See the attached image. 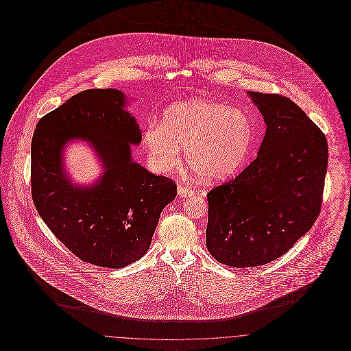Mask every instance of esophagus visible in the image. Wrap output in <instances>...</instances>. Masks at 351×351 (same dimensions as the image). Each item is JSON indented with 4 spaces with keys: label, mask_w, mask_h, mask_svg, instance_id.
<instances>
[{
    "label": "esophagus",
    "mask_w": 351,
    "mask_h": 351,
    "mask_svg": "<svg viewBox=\"0 0 351 351\" xmlns=\"http://www.w3.org/2000/svg\"><path fill=\"white\" fill-rule=\"evenodd\" d=\"M178 195L181 197H192L195 195V192L189 188V186H185V185H178Z\"/></svg>",
    "instance_id": "esophagus-1"
}]
</instances>
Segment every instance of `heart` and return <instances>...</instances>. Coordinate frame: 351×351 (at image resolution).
I'll return each instance as SVG.
<instances>
[{
    "instance_id": "b5f03b06",
    "label": "heart",
    "mask_w": 351,
    "mask_h": 351,
    "mask_svg": "<svg viewBox=\"0 0 351 351\" xmlns=\"http://www.w3.org/2000/svg\"><path fill=\"white\" fill-rule=\"evenodd\" d=\"M254 130L250 117L238 108L193 99L176 104L163 113L162 124L150 121L143 131V146L151 166L167 173L181 162L206 181L234 174L250 150Z\"/></svg>"
}]
</instances>
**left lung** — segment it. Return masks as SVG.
<instances>
[{
    "label": "left lung",
    "mask_w": 351,
    "mask_h": 351,
    "mask_svg": "<svg viewBox=\"0 0 351 351\" xmlns=\"http://www.w3.org/2000/svg\"><path fill=\"white\" fill-rule=\"evenodd\" d=\"M266 135L256 158L206 195V249L227 266L269 263L291 250L316 221L328 163L326 135L281 95L249 92Z\"/></svg>",
    "instance_id": "obj_1"
}]
</instances>
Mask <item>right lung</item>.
Segmentation results:
<instances>
[{
    "label": "right lung",
    "mask_w": 351,
    "mask_h": 351,
    "mask_svg": "<svg viewBox=\"0 0 351 351\" xmlns=\"http://www.w3.org/2000/svg\"><path fill=\"white\" fill-rule=\"evenodd\" d=\"M114 89H88L43 116L31 143L32 200L51 232L81 261L120 269L150 247L162 209L177 196L171 178L131 158L142 132ZM71 138L93 143L106 171L95 186L75 187L62 170Z\"/></svg>",
    "instance_id": "add662e5"
}]
</instances>
